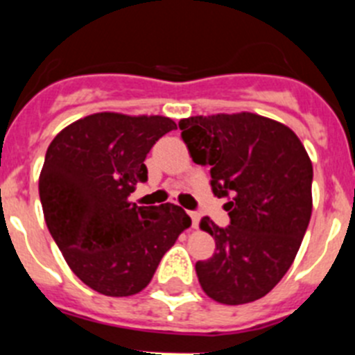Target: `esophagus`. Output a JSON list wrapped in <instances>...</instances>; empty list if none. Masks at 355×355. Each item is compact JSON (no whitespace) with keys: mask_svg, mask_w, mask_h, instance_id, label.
Segmentation results:
<instances>
[{"mask_svg":"<svg viewBox=\"0 0 355 355\" xmlns=\"http://www.w3.org/2000/svg\"><path fill=\"white\" fill-rule=\"evenodd\" d=\"M188 215H190V218H192V227H199V220H200V216L199 213L197 211H188Z\"/></svg>","mask_w":355,"mask_h":355,"instance_id":"obj_1","label":"esophagus"}]
</instances>
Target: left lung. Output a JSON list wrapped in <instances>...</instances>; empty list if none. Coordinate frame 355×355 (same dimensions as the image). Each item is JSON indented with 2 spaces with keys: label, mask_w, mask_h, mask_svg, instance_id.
<instances>
[{
  "label": "left lung",
  "mask_w": 355,
  "mask_h": 355,
  "mask_svg": "<svg viewBox=\"0 0 355 355\" xmlns=\"http://www.w3.org/2000/svg\"><path fill=\"white\" fill-rule=\"evenodd\" d=\"M181 139L197 165H209L211 190L227 199V227H200L216 252L196 263L208 297L238 306L265 297L299 252L311 218L313 165L288 126L256 114L190 117Z\"/></svg>",
  "instance_id": "left-lung-1"
}]
</instances>
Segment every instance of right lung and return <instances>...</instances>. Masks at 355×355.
<instances>
[{
    "label": "right lung",
    "mask_w": 355,
    "mask_h": 355,
    "mask_svg": "<svg viewBox=\"0 0 355 355\" xmlns=\"http://www.w3.org/2000/svg\"><path fill=\"white\" fill-rule=\"evenodd\" d=\"M168 117L94 114L49 144L39 193L49 233L71 270L108 297L142 291L192 220L180 206H137L146 156L175 130Z\"/></svg>",
    "instance_id": "obj_1"
}]
</instances>
